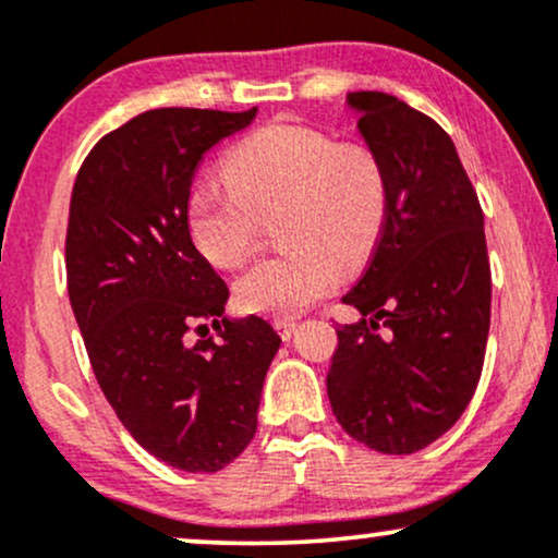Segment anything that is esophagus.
<instances>
[{
	"label": "esophagus",
	"instance_id": "obj_1",
	"mask_svg": "<svg viewBox=\"0 0 558 558\" xmlns=\"http://www.w3.org/2000/svg\"><path fill=\"white\" fill-rule=\"evenodd\" d=\"M275 330H278V336L283 338V341H288V338L293 336V330H296V323L293 319H275Z\"/></svg>",
	"mask_w": 558,
	"mask_h": 558
}]
</instances>
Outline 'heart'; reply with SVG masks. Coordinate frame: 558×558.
Returning a JSON list of instances; mask_svg holds the SVG:
<instances>
[{
  "label": "heart",
  "instance_id": "b5f03b06",
  "mask_svg": "<svg viewBox=\"0 0 558 558\" xmlns=\"http://www.w3.org/2000/svg\"><path fill=\"white\" fill-rule=\"evenodd\" d=\"M228 181H198L185 220L209 262L239 267L278 215L283 252L257 262L235 283L241 310L293 317L336 288L343 270L373 254L388 217L390 181L367 141H338L323 128L270 123L226 157Z\"/></svg>",
  "mask_w": 558,
  "mask_h": 558
}]
</instances>
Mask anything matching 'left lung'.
<instances>
[{"label":"left lung","instance_id":"obj_1","mask_svg":"<svg viewBox=\"0 0 558 558\" xmlns=\"http://www.w3.org/2000/svg\"><path fill=\"white\" fill-rule=\"evenodd\" d=\"M360 131L383 157L388 217L360 283L362 319L338 328L328 399L341 427L380 453L438 440L475 396L490 328L483 207L433 118L383 92H354Z\"/></svg>","mask_w":558,"mask_h":558}]
</instances>
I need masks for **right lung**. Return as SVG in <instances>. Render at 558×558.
Instances as JSON below:
<instances>
[{
	"instance_id": "add662e5",
	"label": "right lung",
	"mask_w": 558,
	"mask_h": 558,
	"mask_svg": "<svg viewBox=\"0 0 558 558\" xmlns=\"http://www.w3.org/2000/svg\"><path fill=\"white\" fill-rule=\"evenodd\" d=\"M254 114L141 112L96 141L70 196L68 293L96 383L136 444L183 472L222 470L252 444L280 345L262 317L220 319L228 286L185 220L198 162ZM207 318L221 338L191 344Z\"/></svg>"
}]
</instances>
